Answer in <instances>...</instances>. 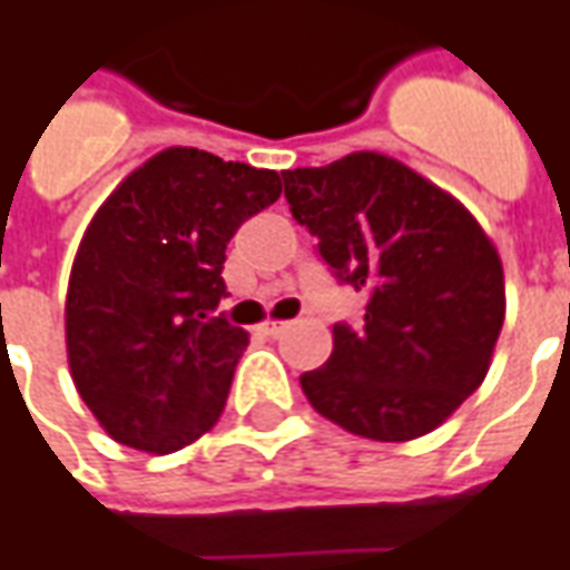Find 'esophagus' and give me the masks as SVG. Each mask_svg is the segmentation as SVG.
Returning a JSON list of instances; mask_svg holds the SVG:
<instances>
[{
	"label": "esophagus",
	"instance_id": "obj_1",
	"mask_svg": "<svg viewBox=\"0 0 570 570\" xmlns=\"http://www.w3.org/2000/svg\"><path fill=\"white\" fill-rule=\"evenodd\" d=\"M285 328H288V323H276V320H266V323H261V328H257V332H261V335H266V337H276V335H282Z\"/></svg>",
	"mask_w": 570,
	"mask_h": 570
}]
</instances>
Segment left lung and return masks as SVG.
<instances>
[{
  "instance_id": "1",
  "label": "left lung",
  "mask_w": 570,
  "mask_h": 570,
  "mask_svg": "<svg viewBox=\"0 0 570 570\" xmlns=\"http://www.w3.org/2000/svg\"><path fill=\"white\" fill-rule=\"evenodd\" d=\"M292 217L366 316L301 375L309 406L368 441H412L472 397L505 316L497 247L478 219L400 160L356 151L282 173Z\"/></svg>"
}]
</instances>
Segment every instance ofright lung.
I'll return each instance as SVG.
<instances>
[{"label": "right lung", "instance_id": "obj_1", "mask_svg": "<svg viewBox=\"0 0 570 570\" xmlns=\"http://www.w3.org/2000/svg\"><path fill=\"white\" fill-rule=\"evenodd\" d=\"M278 195L276 170L167 148L98 207L65 323L73 384L117 443L173 453L219 419L247 347L217 313L226 245Z\"/></svg>", "mask_w": 570, "mask_h": 570}]
</instances>
